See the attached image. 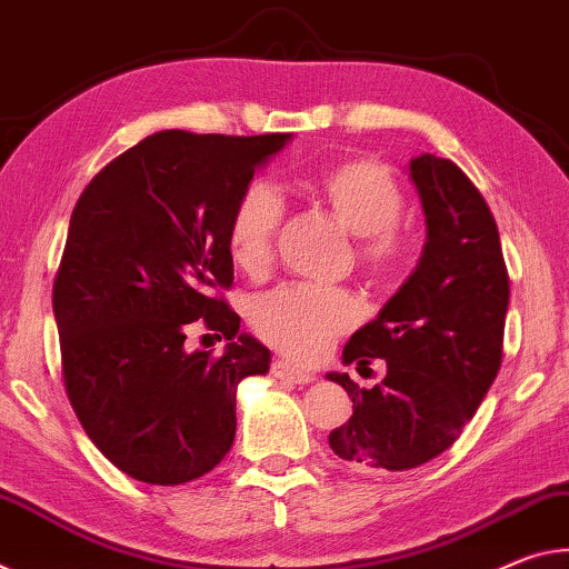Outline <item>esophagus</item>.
I'll return each mask as SVG.
<instances>
[{"mask_svg": "<svg viewBox=\"0 0 569 569\" xmlns=\"http://www.w3.org/2000/svg\"><path fill=\"white\" fill-rule=\"evenodd\" d=\"M272 376L277 380H284V383H292V386H305V383H312V380H315L312 372L297 368L295 362H290V360H274L272 362Z\"/></svg>", "mask_w": 569, "mask_h": 569, "instance_id": "esophagus-1", "label": "esophagus"}]
</instances>
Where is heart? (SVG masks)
<instances>
[{"mask_svg":"<svg viewBox=\"0 0 569 569\" xmlns=\"http://www.w3.org/2000/svg\"><path fill=\"white\" fill-rule=\"evenodd\" d=\"M315 197L328 203L342 227L358 237V262L376 277H390L403 267L408 241L400 234L403 193L383 166L348 161L312 179ZM284 203L272 183L254 181L231 211L227 247L239 269L259 274L272 262L274 239ZM360 307L352 295L315 284H284L259 297L251 325L277 350L300 360L325 356L340 332L358 322Z\"/></svg>","mask_w":569,"mask_h":569,"instance_id":"obj_1","label":"heart"}]
</instances>
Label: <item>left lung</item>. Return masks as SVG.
<instances>
[{
	"label": "left lung",
	"instance_id": "1",
	"mask_svg": "<svg viewBox=\"0 0 569 569\" xmlns=\"http://www.w3.org/2000/svg\"><path fill=\"white\" fill-rule=\"evenodd\" d=\"M408 176L421 199L426 244L413 274L376 320L352 335L342 362L383 358L378 386L328 372L352 398L330 449L358 471H406L459 439L501 366L509 274L497 221L449 158L421 153Z\"/></svg>",
	"mask_w": 569,
	"mask_h": 569
}]
</instances>
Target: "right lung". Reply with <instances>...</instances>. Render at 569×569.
I'll return each instance as SVG.
<instances>
[{
	"mask_svg": "<svg viewBox=\"0 0 569 569\" xmlns=\"http://www.w3.org/2000/svg\"><path fill=\"white\" fill-rule=\"evenodd\" d=\"M290 133L161 130L128 148L74 203L52 287L64 390L90 441L146 483L209 473L237 433V386L264 376L269 350L211 297L234 282L231 211ZM197 319L229 339L189 353Z\"/></svg>",
	"mask_w": 569,
	"mask_h": 569,
	"instance_id": "1",
	"label": "right lung"
}]
</instances>
